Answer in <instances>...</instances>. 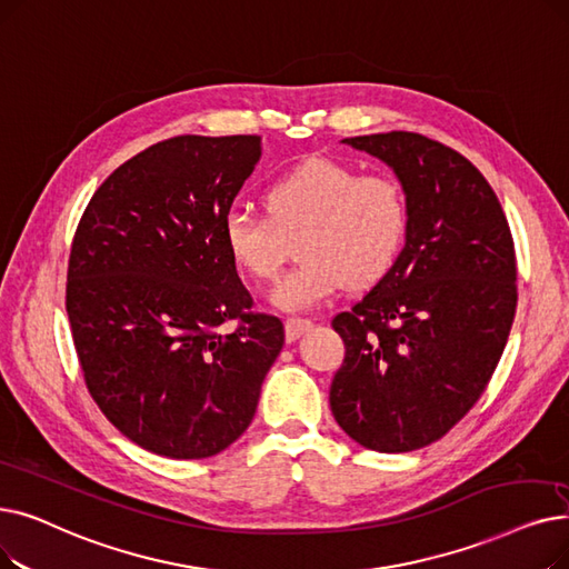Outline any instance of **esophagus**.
Masks as SVG:
<instances>
[{
	"label": "esophagus",
	"mask_w": 569,
	"mask_h": 569,
	"mask_svg": "<svg viewBox=\"0 0 569 569\" xmlns=\"http://www.w3.org/2000/svg\"><path fill=\"white\" fill-rule=\"evenodd\" d=\"M311 326H313V323H311L309 318H298V316L288 318V320H286V339H288V341H295L300 335H305Z\"/></svg>",
	"instance_id": "1"
}]
</instances>
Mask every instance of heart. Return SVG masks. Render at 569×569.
<instances>
[{"instance_id":"b5f03b06","label":"heart","mask_w":569,"mask_h":569,"mask_svg":"<svg viewBox=\"0 0 569 569\" xmlns=\"http://www.w3.org/2000/svg\"><path fill=\"white\" fill-rule=\"evenodd\" d=\"M264 211H232L223 241L234 264L256 281H274L298 241L302 258L271 290L286 311L313 309L346 283L360 290L381 281L400 256L409 207L402 183L381 171L313 158L264 192Z\"/></svg>"}]
</instances>
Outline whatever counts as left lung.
Masks as SVG:
<instances>
[{"label": "left lung", "mask_w": 569, "mask_h": 569, "mask_svg": "<svg viewBox=\"0 0 569 569\" xmlns=\"http://www.w3.org/2000/svg\"><path fill=\"white\" fill-rule=\"evenodd\" d=\"M343 143L392 167L409 223L388 274L332 318L346 356L330 407L360 447L407 453L447 435L496 372L518 300L513 239L498 194L453 148L402 130Z\"/></svg>", "instance_id": "1"}]
</instances>
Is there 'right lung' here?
<instances>
[{
    "label": "right lung",
    "instance_id": "add662e5",
    "mask_svg": "<svg viewBox=\"0 0 569 569\" xmlns=\"http://www.w3.org/2000/svg\"><path fill=\"white\" fill-rule=\"evenodd\" d=\"M258 160V134L148 146L94 190L73 234L67 313L86 386L151 453L228 449L281 353V318L253 311L223 241Z\"/></svg>",
    "mask_w": 569,
    "mask_h": 569
}]
</instances>
